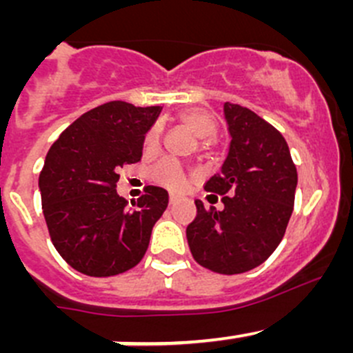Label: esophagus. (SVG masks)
I'll return each instance as SVG.
<instances>
[{
  "label": "esophagus",
  "mask_w": 353,
  "mask_h": 353,
  "mask_svg": "<svg viewBox=\"0 0 353 353\" xmlns=\"http://www.w3.org/2000/svg\"><path fill=\"white\" fill-rule=\"evenodd\" d=\"M177 201H179V198H177L176 194H170V196H169V205H170V206H172V205H176Z\"/></svg>",
  "instance_id": "obj_1"
}]
</instances>
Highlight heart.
<instances>
[{
  "instance_id": "1",
  "label": "heart",
  "mask_w": 353,
  "mask_h": 353,
  "mask_svg": "<svg viewBox=\"0 0 353 353\" xmlns=\"http://www.w3.org/2000/svg\"><path fill=\"white\" fill-rule=\"evenodd\" d=\"M179 121L193 131L198 138L203 140H212L216 134V121L208 110L199 108H190L179 112ZM160 141V128L154 126L147 131L143 138L145 152H155L159 148ZM150 177L160 186H165L172 191H181L186 186V174L183 165L174 159H163L155 163L150 170Z\"/></svg>"
}]
</instances>
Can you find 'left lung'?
<instances>
[{
  "label": "left lung",
  "instance_id": "left-lung-1",
  "mask_svg": "<svg viewBox=\"0 0 353 353\" xmlns=\"http://www.w3.org/2000/svg\"><path fill=\"white\" fill-rule=\"evenodd\" d=\"M230 133L222 172L206 181L210 196L220 194L223 208H205L188 225L191 254L222 275L249 272L270 258L283 239L294 210L297 169L285 138L251 109L223 104Z\"/></svg>",
  "mask_w": 353,
  "mask_h": 353
}]
</instances>
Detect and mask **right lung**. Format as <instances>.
<instances>
[{"label": "right lung", "instance_id": "right-lung-1", "mask_svg": "<svg viewBox=\"0 0 353 353\" xmlns=\"http://www.w3.org/2000/svg\"><path fill=\"white\" fill-rule=\"evenodd\" d=\"M160 105L112 101L66 128L39 176L42 213L56 251L88 276H112L141 261L169 194L157 186L133 206L117 194L119 169L141 160L143 138Z\"/></svg>", "mask_w": 353, "mask_h": 353}]
</instances>
